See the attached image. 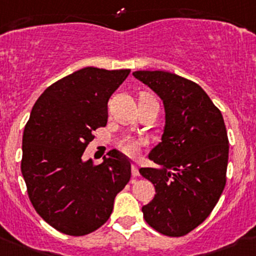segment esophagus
<instances>
[{
    "mask_svg": "<svg viewBox=\"0 0 256 256\" xmlns=\"http://www.w3.org/2000/svg\"><path fill=\"white\" fill-rule=\"evenodd\" d=\"M132 174H133V177L140 176V170H138L137 164H133L132 166Z\"/></svg>",
    "mask_w": 256,
    "mask_h": 256,
    "instance_id": "esophagus-1",
    "label": "esophagus"
}]
</instances>
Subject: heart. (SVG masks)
Returning a JSON list of instances; mask_svg holds the SVG:
<instances>
[{
    "instance_id": "obj_1",
    "label": "heart",
    "mask_w": 256,
    "mask_h": 256,
    "mask_svg": "<svg viewBox=\"0 0 256 256\" xmlns=\"http://www.w3.org/2000/svg\"><path fill=\"white\" fill-rule=\"evenodd\" d=\"M119 147L123 150L126 154L130 156V157H136L140 150V143L138 142L136 138L130 137V136H126L123 140L119 142Z\"/></svg>"
}]
</instances>
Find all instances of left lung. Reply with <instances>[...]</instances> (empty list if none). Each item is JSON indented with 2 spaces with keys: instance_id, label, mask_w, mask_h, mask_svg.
<instances>
[{
  "instance_id": "1",
  "label": "left lung",
  "mask_w": 256,
  "mask_h": 256,
  "mask_svg": "<svg viewBox=\"0 0 256 256\" xmlns=\"http://www.w3.org/2000/svg\"><path fill=\"white\" fill-rule=\"evenodd\" d=\"M133 75L164 106L162 138L148 154L158 167L140 170L156 188L143 218L163 235L184 236L206 220L225 187L228 140L222 114L191 80L160 70Z\"/></svg>"
}]
</instances>
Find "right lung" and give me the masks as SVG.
<instances>
[{"instance_id": "right-lung-1", "label": "right lung", "mask_w": 256, "mask_h": 256, "mask_svg": "<svg viewBox=\"0 0 256 256\" xmlns=\"http://www.w3.org/2000/svg\"><path fill=\"white\" fill-rule=\"evenodd\" d=\"M130 69L84 68L48 88L24 130L21 172L36 212L54 228L82 236L100 228L116 194L130 180V162L112 150L103 162L82 160L93 132L108 122V100Z\"/></svg>"}]
</instances>
